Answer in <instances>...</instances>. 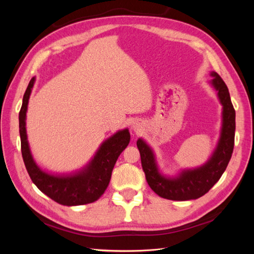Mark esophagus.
<instances>
[{
    "instance_id": "34e87169",
    "label": "esophagus",
    "mask_w": 254,
    "mask_h": 254,
    "mask_svg": "<svg viewBox=\"0 0 254 254\" xmlns=\"http://www.w3.org/2000/svg\"><path fill=\"white\" fill-rule=\"evenodd\" d=\"M133 130H134V131H136V132H137V131H139L140 129H139V127H137V126H133Z\"/></svg>"
}]
</instances>
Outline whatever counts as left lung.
Returning <instances> with one entry per match:
<instances>
[{
    "mask_svg": "<svg viewBox=\"0 0 254 254\" xmlns=\"http://www.w3.org/2000/svg\"><path fill=\"white\" fill-rule=\"evenodd\" d=\"M211 75L213 76L211 82L217 90L220 103L224 106V123L218 146L209 162L196 170L182 172L178 178L167 179L159 174L153 153L147 144L141 139L136 142L146 180L160 197L184 201L203 196L220 179L231 159L235 135V110L225 81L217 73L213 72Z\"/></svg>",
    "mask_w": 254,
    "mask_h": 254,
    "instance_id": "obj_1",
    "label": "left lung"
}]
</instances>
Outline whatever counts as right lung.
<instances>
[{
	"label": "right lung",
	"mask_w": 254,
	"mask_h": 254,
	"mask_svg": "<svg viewBox=\"0 0 254 254\" xmlns=\"http://www.w3.org/2000/svg\"><path fill=\"white\" fill-rule=\"evenodd\" d=\"M35 77L30 79L23 96L19 113L21 151L30 179L42 193L63 205H81L96 201L108 187L115 162L130 141L127 129L115 133L98 149L94 159L80 173L68 177L52 176L42 172L35 163L28 147L25 118Z\"/></svg>",
	"instance_id": "right-lung-1"
}]
</instances>
